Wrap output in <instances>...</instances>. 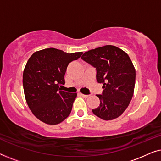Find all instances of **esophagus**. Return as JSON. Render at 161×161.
Here are the masks:
<instances>
[{
  "mask_svg": "<svg viewBox=\"0 0 161 161\" xmlns=\"http://www.w3.org/2000/svg\"><path fill=\"white\" fill-rule=\"evenodd\" d=\"M79 94H80L81 97H83V98H88L89 97V95H86V94H83L82 93H79Z\"/></svg>",
  "mask_w": 161,
  "mask_h": 161,
  "instance_id": "obj_1",
  "label": "esophagus"
}]
</instances>
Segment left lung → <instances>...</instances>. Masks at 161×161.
<instances>
[{
	"instance_id": "left-lung-1",
	"label": "left lung",
	"mask_w": 161,
	"mask_h": 161,
	"mask_svg": "<svg viewBox=\"0 0 161 161\" xmlns=\"http://www.w3.org/2000/svg\"><path fill=\"white\" fill-rule=\"evenodd\" d=\"M81 58L96 67L97 80L103 83L97 94L100 105L92 110L103 120H112L123 114L133 96L136 69L128 55L114 45H105L85 52Z\"/></svg>"
}]
</instances>
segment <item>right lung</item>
I'll use <instances>...</instances> for the list:
<instances>
[{
	"mask_svg": "<svg viewBox=\"0 0 161 161\" xmlns=\"http://www.w3.org/2000/svg\"><path fill=\"white\" fill-rule=\"evenodd\" d=\"M83 52L67 53L56 48L34 53L26 64L23 84L26 103L33 114L45 124L58 125L71 113L77 93L62 91L67 67Z\"/></svg>",
	"mask_w": 161,
	"mask_h": 161,
	"instance_id": "1",
	"label": "right lung"
}]
</instances>
